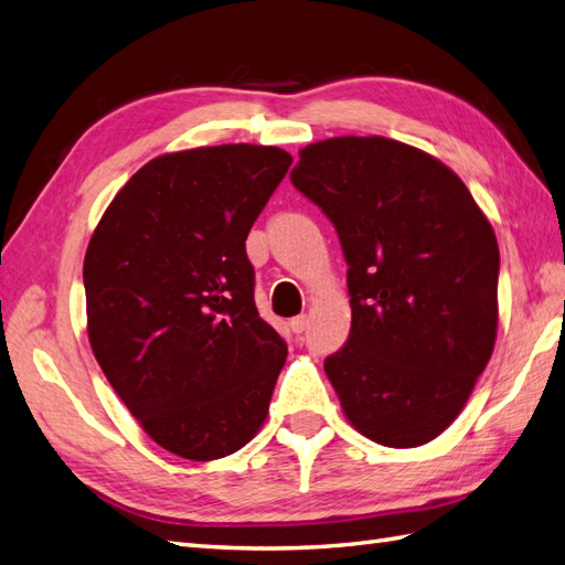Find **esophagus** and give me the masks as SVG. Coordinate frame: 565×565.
<instances>
[{
    "instance_id": "1",
    "label": "esophagus",
    "mask_w": 565,
    "mask_h": 565,
    "mask_svg": "<svg viewBox=\"0 0 565 565\" xmlns=\"http://www.w3.org/2000/svg\"><path fill=\"white\" fill-rule=\"evenodd\" d=\"M291 330L296 332V334H300V332H306V327H308V315H298V318H294L291 322Z\"/></svg>"
}]
</instances>
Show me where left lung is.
<instances>
[{"label": "left lung", "mask_w": 565, "mask_h": 565, "mask_svg": "<svg viewBox=\"0 0 565 565\" xmlns=\"http://www.w3.org/2000/svg\"><path fill=\"white\" fill-rule=\"evenodd\" d=\"M291 182L334 223L349 265L351 332L324 373L351 426L387 448L438 438L495 344L489 218L448 166L385 137L310 143Z\"/></svg>", "instance_id": "left-lung-1"}]
</instances>
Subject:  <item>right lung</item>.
<instances>
[{"mask_svg": "<svg viewBox=\"0 0 565 565\" xmlns=\"http://www.w3.org/2000/svg\"><path fill=\"white\" fill-rule=\"evenodd\" d=\"M291 161L253 143L159 156L90 235V349L149 438L185 460L241 450L267 418L286 342L259 318L245 241Z\"/></svg>", "mask_w": 565, "mask_h": 565, "instance_id": "1", "label": "right lung"}]
</instances>
